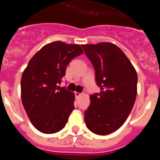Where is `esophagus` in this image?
<instances>
[{"label":"esophagus","instance_id":"obj_1","mask_svg":"<svg viewBox=\"0 0 160 160\" xmlns=\"http://www.w3.org/2000/svg\"><path fill=\"white\" fill-rule=\"evenodd\" d=\"M82 93H78V92H75V96L77 98H80L82 96Z\"/></svg>","mask_w":160,"mask_h":160}]
</instances>
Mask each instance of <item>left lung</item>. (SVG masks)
Here are the masks:
<instances>
[{
    "label": "left lung",
    "instance_id": "8db88e82",
    "mask_svg": "<svg viewBox=\"0 0 160 160\" xmlns=\"http://www.w3.org/2000/svg\"><path fill=\"white\" fill-rule=\"evenodd\" d=\"M82 47L94 66L96 82L100 87V93L90 96L85 122L96 135H109L122 127L132 110L137 95V73L114 44L101 42Z\"/></svg>",
    "mask_w": 160,
    "mask_h": 160
}]
</instances>
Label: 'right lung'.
I'll list each match as a JSON object with an SVG mask.
<instances>
[{
  "mask_svg": "<svg viewBox=\"0 0 160 160\" xmlns=\"http://www.w3.org/2000/svg\"><path fill=\"white\" fill-rule=\"evenodd\" d=\"M82 53L79 45L51 42L35 53L24 70L22 103L33 127L41 132L53 134L66 126L74 109V94L58 84L70 61Z\"/></svg>",
  "mask_w": 160,
  "mask_h": 160,
  "instance_id": "obj_1",
  "label": "right lung"
}]
</instances>
